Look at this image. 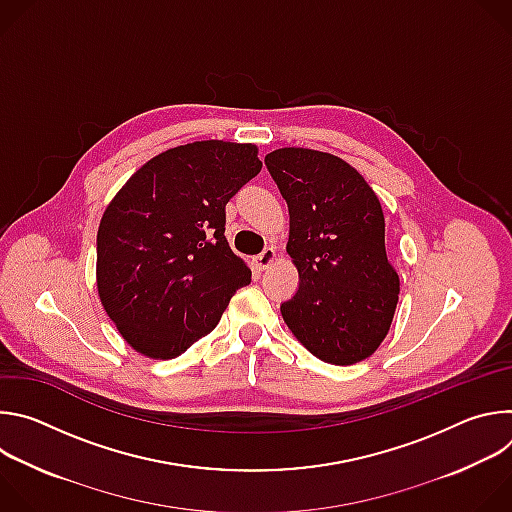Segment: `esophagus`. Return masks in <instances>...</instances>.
Returning <instances> with one entry per match:
<instances>
[{
	"instance_id": "34e87169",
	"label": "esophagus",
	"mask_w": 512,
	"mask_h": 512,
	"mask_svg": "<svg viewBox=\"0 0 512 512\" xmlns=\"http://www.w3.org/2000/svg\"><path fill=\"white\" fill-rule=\"evenodd\" d=\"M273 261H275V249H271V247L263 249L257 257H253V263H255L259 269H267Z\"/></svg>"
}]
</instances>
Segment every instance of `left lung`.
Segmentation results:
<instances>
[{
  "instance_id": "8db88e82",
  "label": "left lung",
  "mask_w": 512,
  "mask_h": 512,
  "mask_svg": "<svg viewBox=\"0 0 512 512\" xmlns=\"http://www.w3.org/2000/svg\"><path fill=\"white\" fill-rule=\"evenodd\" d=\"M265 166L287 202V253L300 273L296 296L281 304L285 324L324 362L364 360L387 336L399 300L377 194L332 154L283 148Z\"/></svg>"
}]
</instances>
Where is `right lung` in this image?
Masks as SVG:
<instances>
[{
	"label": "right lung",
	"mask_w": 512,
	"mask_h": 512,
	"mask_svg": "<svg viewBox=\"0 0 512 512\" xmlns=\"http://www.w3.org/2000/svg\"><path fill=\"white\" fill-rule=\"evenodd\" d=\"M259 170L251 143L194 141L143 164L111 200L97 233V287L137 352L182 354L251 283L227 243L225 206Z\"/></svg>",
	"instance_id": "add662e5"
}]
</instances>
